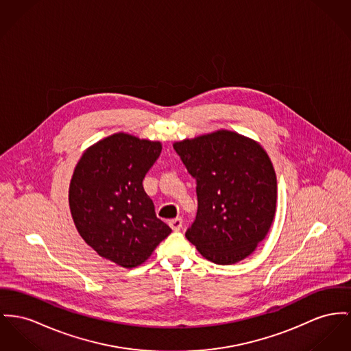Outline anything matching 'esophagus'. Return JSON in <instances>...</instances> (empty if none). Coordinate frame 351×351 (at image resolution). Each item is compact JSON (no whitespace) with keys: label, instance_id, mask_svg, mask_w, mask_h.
<instances>
[{"label":"esophagus","instance_id":"34e87169","mask_svg":"<svg viewBox=\"0 0 351 351\" xmlns=\"http://www.w3.org/2000/svg\"><path fill=\"white\" fill-rule=\"evenodd\" d=\"M182 223L184 221L181 218H174V219H170L169 222V226L174 230V232H180L182 229Z\"/></svg>","mask_w":351,"mask_h":351}]
</instances>
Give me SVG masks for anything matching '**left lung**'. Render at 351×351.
<instances>
[{
	"mask_svg": "<svg viewBox=\"0 0 351 351\" xmlns=\"http://www.w3.org/2000/svg\"><path fill=\"white\" fill-rule=\"evenodd\" d=\"M173 147L197 184L198 209L187 239L218 265L250 256L276 214L277 177L266 152L228 130Z\"/></svg>",
	"mask_w": 351,
	"mask_h": 351,
	"instance_id": "left-lung-1",
	"label": "left lung"
}]
</instances>
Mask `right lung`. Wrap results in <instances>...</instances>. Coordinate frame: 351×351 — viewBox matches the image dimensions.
I'll return each mask as SVG.
<instances>
[{
  "label": "right lung",
  "instance_id": "add662e5",
  "mask_svg": "<svg viewBox=\"0 0 351 351\" xmlns=\"http://www.w3.org/2000/svg\"><path fill=\"white\" fill-rule=\"evenodd\" d=\"M161 143L118 133L88 149L75 166L69 205L75 228L98 256L136 267L171 233L142 181Z\"/></svg>",
  "mask_w": 351,
  "mask_h": 351
}]
</instances>
